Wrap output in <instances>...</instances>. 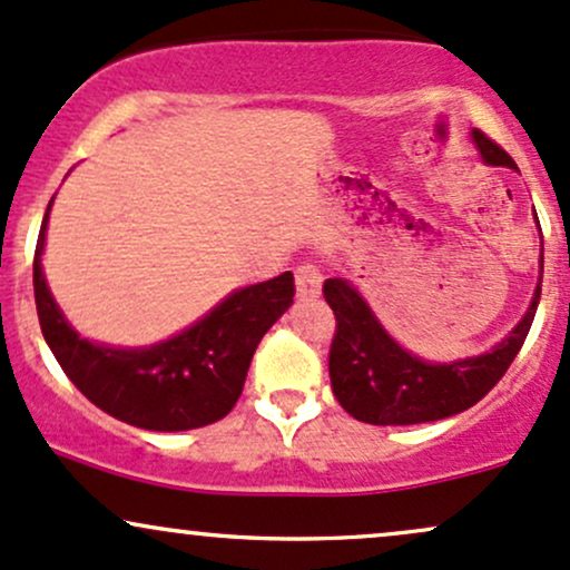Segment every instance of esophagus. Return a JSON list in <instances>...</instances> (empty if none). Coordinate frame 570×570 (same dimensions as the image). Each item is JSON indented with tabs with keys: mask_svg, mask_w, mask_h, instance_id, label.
<instances>
[{
	"mask_svg": "<svg viewBox=\"0 0 570 570\" xmlns=\"http://www.w3.org/2000/svg\"><path fill=\"white\" fill-rule=\"evenodd\" d=\"M294 281H297L299 297H316L322 292V273L313 263H299L294 267Z\"/></svg>",
	"mask_w": 570,
	"mask_h": 570,
	"instance_id": "obj_1",
	"label": "esophagus"
}]
</instances>
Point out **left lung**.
<instances>
[{
	"mask_svg": "<svg viewBox=\"0 0 570 570\" xmlns=\"http://www.w3.org/2000/svg\"><path fill=\"white\" fill-rule=\"evenodd\" d=\"M480 155L493 166L517 168L507 149L482 130H472ZM544 271V257H541ZM541 281L522 322L490 353L450 364L421 362L385 335L348 281L326 278L324 299L335 313L330 345V381L340 407L372 426H412L442 421L480 402L501 381L531 332Z\"/></svg>",
	"mask_w": 570,
	"mask_h": 570,
	"instance_id": "1",
	"label": "left lung"
}]
</instances>
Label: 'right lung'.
<instances>
[{
	"instance_id": "1",
	"label": "right lung",
	"mask_w": 570,
	"mask_h": 570,
	"mask_svg": "<svg viewBox=\"0 0 570 570\" xmlns=\"http://www.w3.org/2000/svg\"><path fill=\"white\" fill-rule=\"evenodd\" d=\"M45 227L48 214L35 252L37 316L69 381L96 407L136 429L187 431L225 417L244 391L259 340L292 305V273L238 289L206 318L166 343L128 351L109 348L77 335L58 311L39 265Z\"/></svg>"
}]
</instances>
